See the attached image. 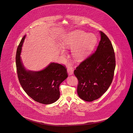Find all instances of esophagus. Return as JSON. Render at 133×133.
<instances>
[{
    "label": "esophagus",
    "mask_w": 133,
    "mask_h": 133,
    "mask_svg": "<svg viewBox=\"0 0 133 133\" xmlns=\"http://www.w3.org/2000/svg\"><path fill=\"white\" fill-rule=\"evenodd\" d=\"M67 72H68V74L69 75H71L73 74V72H74V70L73 68L71 67H67Z\"/></svg>",
    "instance_id": "esophagus-1"
}]
</instances>
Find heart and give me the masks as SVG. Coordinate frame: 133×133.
Instances as JSON below:
<instances>
[{
	"label": "heart",
	"instance_id": "1",
	"mask_svg": "<svg viewBox=\"0 0 133 133\" xmlns=\"http://www.w3.org/2000/svg\"><path fill=\"white\" fill-rule=\"evenodd\" d=\"M96 42V37L92 33L82 30L72 32L63 39L62 47L72 49V54L77 61H81L87 57L92 50ZM62 55H64L63 49L60 51Z\"/></svg>",
	"mask_w": 133,
	"mask_h": 133
}]
</instances>
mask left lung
I'll return each mask as SVG.
<instances>
[{
	"label": "left lung",
	"mask_w": 133,
	"mask_h": 133,
	"mask_svg": "<svg viewBox=\"0 0 133 133\" xmlns=\"http://www.w3.org/2000/svg\"><path fill=\"white\" fill-rule=\"evenodd\" d=\"M100 33L101 39L96 50L74 72L78 80V95L85 101H93L101 97L110 87L114 77V49L107 35L103 32Z\"/></svg>",
	"instance_id": "1"
}]
</instances>
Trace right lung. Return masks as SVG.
<instances>
[{
  "label": "right lung",
  "instance_id": "right-lung-1",
  "mask_svg": "<svg viewBox=\"0 0 133 133\" xmlns=\"http://www.w3.org/2000/svg\"><path fill=\"white\" fill-rule=\"evenodd\" d=\"M25 35L18 46L16 65L19 81L26 94L34 101L50 104L60 97L59 86L68 77L65 67L52 62L44 69L34 71L26 69L20 57Z\"/></svg>",
  "mask_w": 133,
  "mask_h": 133
}]
</instances>
